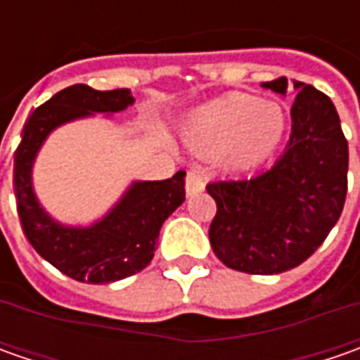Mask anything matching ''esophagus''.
Here are the masks:
<instances>
[{"mask_svg":"<svg viewBox=\"0 0 360 360\" xmlns=\"http://www.w3.org/2000/svg\"><path fill=\"white\" fill-rule=\"evenodd\" d=\"M204 190V178L198 172H188L186 176V194L194 196Z\"/></svg>","mask_w":360,"mask_h":360,"instance_id":"esophagus-1","label":"esophagus"}]
</instances>
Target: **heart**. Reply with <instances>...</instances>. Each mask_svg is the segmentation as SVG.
Listing matches in <instances>:
<instances>
[{
  "label": "heart",
  "instance_id": "obj_1",
  "mask_svg": "<svg viewBox=\"0 0 360 360\" xmlns=\"http://www.w3.org/2000/svg\"><path fill=\"white\" fill-rule=\"evenodd\" d=\"M288 120L276 102L248 94H230L216 100L192 118L188 144L202 154H222L236 166L270 156L283 142Z\"/></svg>",
  "mask_w": 360,
  "mask_h": 360
}]
</instances>
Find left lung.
I'll return each instance as SVG.
<instances>
[{
	"label": "left lung",
	"instance_id": "8db88e82",
	"mask_svg": "<svg viewBox=\"0 0 360 360\" xmlns=\"http://www.w3.org/2000/svg\"><path fill=\"white\" fill-rule=\"evenodd\" d=\"M262 88L286 94L288 79ZM292 130L283 156L255 178L218 180L206 190L216 202L208 236L229 269L278 274L304 262L325 242L347 198L349 144L330 98L295 82Z\"/></svg>",
	"mask_w": 360,
	"mask_h": 360
}]
</instances>
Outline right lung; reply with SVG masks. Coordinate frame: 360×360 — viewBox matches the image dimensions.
<instances>
[{"label": "right lung", "mask_w": 360, "mask_h": 360, "mask_svg": "<svg viewBox=\"0 0 360 360\" xmlns=\"http://www.w3.org/2000/svg\"><path fill=\"white\" fill-rule=\"evenodd\" d=\"M131 104L130 90L70 86L35 108L15 150L13 190L23 234L37 255L79 283L108 284L144 270L154 258L164 220L186 198V172L180 170L168 180L134 182L122 200L88 229L63 226L39 206L32 188V166L49 131L94 112L114 114Z\"/></svg>", "instance_id": "1"}]
</instances>
